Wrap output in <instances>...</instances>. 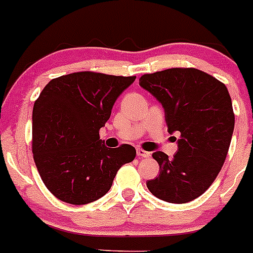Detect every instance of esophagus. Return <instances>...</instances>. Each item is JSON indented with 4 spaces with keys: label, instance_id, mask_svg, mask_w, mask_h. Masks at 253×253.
I'll return each mask as SVG.
<instances>
[{
    "label": "esophagus",
    "instance_id": "esophagus-1",
    "mask_svg": "<svg viewBox=\"0 0 253 253\" xmlns=\"http://www.w3.org/2000/svg\"><path fill=\"white\" fill-rule=\"evenodd\" d=\"M137 156H138V157L148 158V157H151V153H149V152H147V151H144V149H142V148H138L137 149Z\"/></svg>",
    "mask_w": 253,
    "mask_h": 253
}]
</instances>
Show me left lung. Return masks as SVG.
I'll use <instances>...</instances> for the list:
<instances>
[{
    "label": "left lung",
    "mask_w": 253,
    "mask_h": 253,
    "mask_svg": "<svg viewBox=\"0 0 253 253\" xmlns=\"http://www.w3.org/2000/svg\"><path fill=\"white\" fill-rule=\"evenodd\" d=\"M139 84L162 104L169 133H180L173 158L152 154L160 175L147 187L167 203L191 202L209 189L224 165L234 129L229 92L223 82L196 68L147 73Z\"/></svg>",
    "instance_id": "8db88e82"
}]
</instances>
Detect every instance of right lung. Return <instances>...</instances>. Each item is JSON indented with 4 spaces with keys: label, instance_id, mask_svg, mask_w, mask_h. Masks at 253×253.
<instances>
[{
    "label": "right lung",
    "instance_id": "add662e5",
    "mask_svg": "<svg viewBox=\"0 0 253 253\" xmlns=\"http://www.w3.org/2000/svg\"><path fill=\"white\" fill-rule=\"evenodd\" d=\"M135 76L84 71L53 78L33 109V157L46 189L73 205L92 203L110 190L135 148H107L100 139L118 96Z\"/></svg>",
    "mask_w": 253,
    "mask_h": 253
}]
</instances>
